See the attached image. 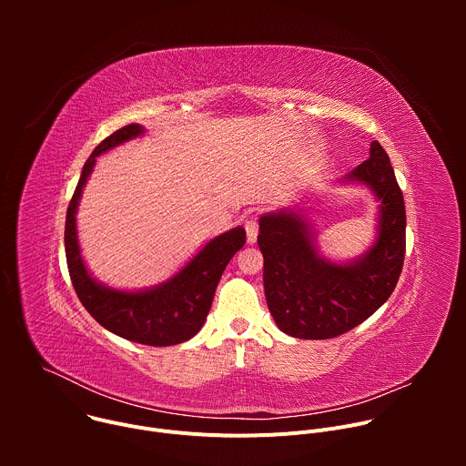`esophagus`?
Instances as JSON below:
<instances>
[{
    "label": "esophagus",
    "mask_w": 466,
    "mask_h": 466,
    "mask_svg": "<svg viewBox=\"0 0 466 466\" xmlns=\"http://www.w3.org/2000/svg\"><path fill=\"white\" fill-rule=\"evenodd\" d=\"M245 232H247V241L250 245L256 243V238H258V219L256 218H248L245 221Z\"/></svg>",
    "instance_id": "1"
}]
</instances>
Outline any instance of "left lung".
I'll return each instance as SVG.
<instances>
[{
  "label": "left lung",
  "instance_id": "8db88e82",
  "mask_svg": "<svg viewBox=\"0 0 466 466\" xmlns=\"http://www.w3.org/2000/svg\"><path fill=\"white\" fill-rule=\"evenodd\" d=\"M339 182L365 186L378 201L374 243L358 258L331 261L322 256L302 208L259 218L265 299L277 326L291 338L345 334L390 297L402 273L406 207L383 147L374 140L369 158Z\"/></svg>",
  "mask_w": 466,
  "mask_h": 466
}]
</instances>
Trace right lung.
<instances>
[{
    "mask_svg": "<svg viewBox=\"0 0 466 466\" xmlns=\"http://www.w3.org/2000/svg\"><path fill=\"white\" fill-rule=\"evenodd\" d=\"M146 135L140 123L127 125L103 140L86 160L66 214V259L76 293L86 311L112 334L132 343L171 347L191 339L203 328L216 288L232 256L245 245L243 227L205 243L171 279L144 289H114L92 277L77 239V208L99 155Z\"/></svg>",
    "mask_w": 466,
    "mask_h": 466,
    "instance_id": "1",
    "label": "right lung"
}]
</instances>
